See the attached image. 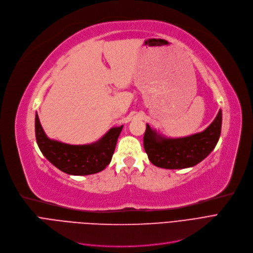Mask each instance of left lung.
Masks as SVG:
<instances>
[{
    "mask_svg": "<svg viewBox=\"0 0 253 253\" xmlns=\"http://www.w3.org/2000/svg\"><path fill=\"white\" fill-rule=\"evenodd\" d=\"M222 124V111L219 110L213 122L200 133L185 137H166L146 125L144 134V149L149 161L164 169L191 168L212 152L217 144Z\"/></svg>",
    "mask_w": 253,
    "mask_h": 253,
    "instance_id": "obj_1",
    "label": "left lung"
}]
</instances>
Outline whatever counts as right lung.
I'll return each mask as SVG.
<instances>
[{
  "instance_id": "1",
  "label": "right lung",
  "mask_w": 253,
  "mask_h": 253,
  "mask_svg": "<svg viewBox=\"0 0 253 253\" xmlns=\"http://www.w3.org/2000/svg\"><path fill=\"white\" fill-rule=\"evenodd\" d=\"M124 126L111 127L98 141L83 145H72L48 138L36 113L35 133L37 144L45 158L62 172L85 176L99 173L110 164L117 139Z\"/></svg>"
}]
</instances>
